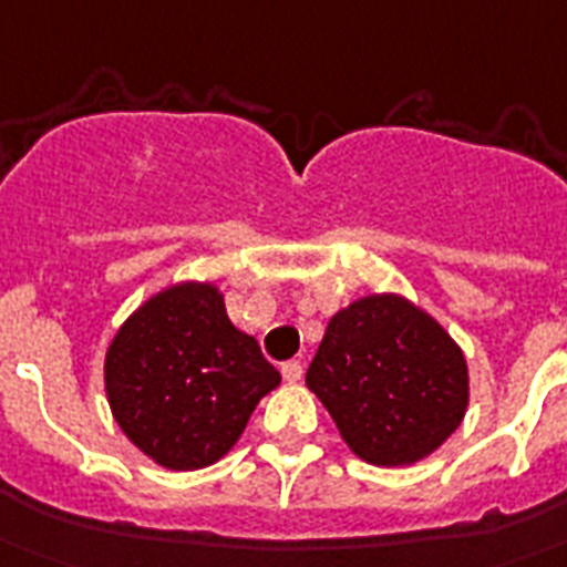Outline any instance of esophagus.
Segmentation results:
<instances>
[{
    "label": "esophagus",
    "mask_w": 567,
    "mask_h": 567,
    "mask_svg": "<svg viewBox=\"0 0 567 567\" xmlns=\"http://www.w3.org/2000/svg\"><path fill=\"white\" fill-rule=\"evenodd\" d=\"M280 373H284V379H287V382H301V377H303V364L301 362H284L280 364Z\"/></svg>",
    "instance_id": "34e87169"
}]
</instances>
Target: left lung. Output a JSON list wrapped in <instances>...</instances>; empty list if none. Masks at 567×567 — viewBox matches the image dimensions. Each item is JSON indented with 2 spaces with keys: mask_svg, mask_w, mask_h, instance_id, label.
Listing matches in <instances>:
<instances>
[{
  "mask_svg": "<svg viewBox=\"0 0 567 567\" xmlns=\"http://www.w3.org/2000/svg\"><path fill=\"white\" fill-rule=\"evenodd\" d=\"M353 455L373 466L429 457L470 402L463 350L402 295H364L336 312L307 371Z\"/></svg>",
  "mask_w": 567,
  "mask_h": 567,
  "instance_id": "left-lung-1",
  "label": "left lung"
}]
</instances>
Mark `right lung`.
Listing matches in <instances>:
<instances>
[{
    "instance_id": "obj_1",
    "label": "right lung",
    "mask_w": 567,
    "mask_h": 567,
    "mask_svg": "<svg viewBox=\"0 0 567 567\" xmlns=\"http://www.w3.org/2000/svg\"><path fill=\"white\" fill-rule=\"evenodd\" d=\"M104 382L121 432L158 466L188 472L217 463L240 441L280 373L228 321L214 284L185 280L121 324L106 350Z\"/></svg>"
}]
</instances>
